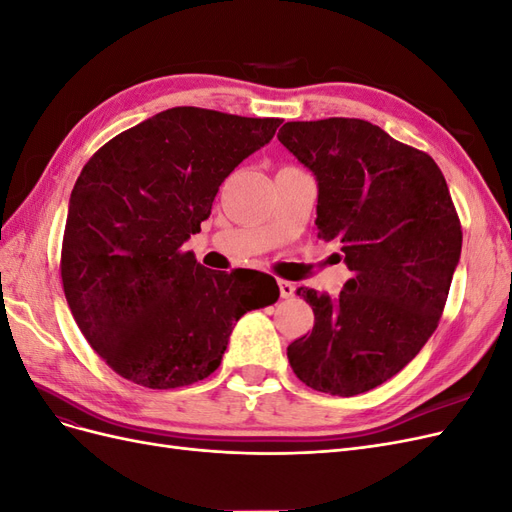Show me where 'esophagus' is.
Returning a JSON list of instances; mask_svg holds the SVG:
<instances>
[{
	"label": "esophagus",
	"instance_id": "obj_1",
	"mask_svg": "<svg viewBox=\"0 0 512 512\" xmlns=\"http://www.w3.org/2000/svg\"><path fill=\"white\" fill-rule=\"evenodd\" d=\"M277 286H280V294H282V299H290L292 294H294V284H292V282L280 280V282H277Z\"/></svg>",
	"mask_w": 512,
	"mask_h": 512
}]
</instances>
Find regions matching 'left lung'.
Masks as SVG:
<instances>
[{"mask_svg": "<svg viewBox=\"0 0 512 512\" xmlns=\"http://www.w3.org/2000/svg\"><path fill=\"white\" fill-rule=\"evenodd\" d=\"M280 143L318 181V237L337 241L352 277L331 299L297 294L314 329L288 346L309 389H376L427 344L461 254V222L438 164L363 119L288 121Z\"/></svg>", "mask_w": 512, "mask_h": 512, "instance_id": "obj_1", "label": "left lung"}]
</instances>
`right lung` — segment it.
<instances>
[{
    "mask_svg": "<svg viewBox=\"0 0 512 512\" xmlns=\"http://www.w3.org/2000/svg\"><path fill=\"white\" fill-rule=\"evenodd\" d=\"M280 123L175 106L117 134L83 166L61 284L89 346L121 378L147 389L205 380L235 322L280 297L267 273L211 271L183 250L222 181Z\"/></svg>",
    "mask_w": 512,
    "mask_h": 512,
    "instance_id": "right-lung-1",
    "label": "right lung"
}]
</instances>
